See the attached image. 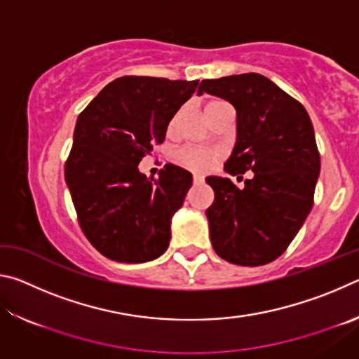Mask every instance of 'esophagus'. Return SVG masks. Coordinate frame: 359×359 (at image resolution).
Returning <instances> with one entry per match:
<instances>
[{
	"label": "esophagus",
	"mask_w": 359,
	"mask_h": 359,
	"mask_svg": "<svg viewBox=\"0 0 359 359\" xmlns=\"http://www.w3.org/2000/svg\"><path fill=\"white\" fill-rule=\"evenodd\" d=\"M203 182H204V177H203V175H199V174H194V175H193V184H194V185L203 184Z\"/></svg>",
	"instance_id": "obj_1"
}]
</instances>
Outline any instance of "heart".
Listing matches in <instances>:
<instances>
[{
  "label": "heart",
  "mask_w": 359,
  "mask_h": 359,
  "mask_svg": "<svg viewBox=\"0 0 359 359\" xmlns=\"http://www.w3.org/2000/svg\"><path fill=\"white\" fill-rule=\"evenodd\" d=\"M212 104H215V102H212ZM212 104H209L208 107H210ZM175 123H177V115L171 120L169 128L172 130ZM220 158H222L220 150L208 149V147H187V149H182L177 154V161L182 166L198 172L210 171V169L217 165V161L220 160Z\"/></svg>",
  "instance_id": "heart-1"
}]
</instances>
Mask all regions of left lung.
Segmentation results:
<instances>
[{
    "mask_svg": "<svg viewBox=\"0 0 359 359\" xmlns=\"http://www.w3.org/2000/svg\"><path fill=\"white\" fill-rule=\"evenodd\" d=\"M203 93L236 109V144L224 171L253 172L244 188L229 177L205 179L215 193L205 210L212 247L228 263L267 264L285 252L312 209L320 155L311 117L257 72L205 79L198 88Z\"/></svg>",
    "mask_w": 359,
    "mask_h": 359,
    "instance_id": "left-lung-1",
    "label": "left lung"
}]
</instances>
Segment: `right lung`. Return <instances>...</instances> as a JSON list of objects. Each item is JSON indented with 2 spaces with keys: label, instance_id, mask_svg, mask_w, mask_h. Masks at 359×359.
<instances>
[{
  "label": "right lung",
  "instance_id": "add662e5",
  "mask_svg": "<svg viewBox=\"0 0 359 359\" xmlns=\"http://www.w3.org/2000/svg\"><path fill=\"white\" fill-rule=\"evenodd\" d=\"M198 83L120 77L79 115L65 179L83 234L106 258L145 263L169 247L172 217L193 175L166 165L149 179L139 163L165 141L169 121Z\"/></svg>",
  "mask_w": 359,
  "mask_h": 359
}]
</instances>
